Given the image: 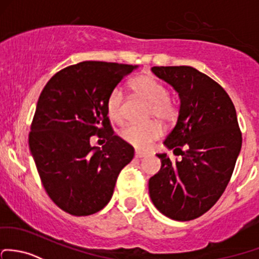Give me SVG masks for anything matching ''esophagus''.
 I'll list each match as a JSON object with an SVG mask.
<instances>
[{"mask_svg": "<svg viewBox=\"0 0 259 259\" xmlns=\"http://www.w3.org/2000/svg\"><path fill=\"white\" fill-rule=\"evenodd\" d=\"M146 154L145 152H141V151H135V157H138V159H141V157H145Z\"/></svg>", "mask_w": 259, "mask_h": 259, "instance_id": "1", "label": "esophagus"}]
</instances>
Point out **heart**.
I'll return each mask as SVG.
<instances>
[{
	"mask_svg": "<svg viewBox=\"0 0 259 259\" xmlns=\"http://www.w3.org/2000/svg\"><path fill=\"white\" fill-rule=\"evenodd\" d=\"M134 93L149 104L148 120L157 119L162 122L174 120L178 114L176 103L164 84L150 74H141L130 83ZM107 113L110 120L121 122L124 120V93L120 88H114L108 95ZM162 135V127L159 122L151 121L145 125H129L120 132V138L125 143L138 150H146L152 141Z\"/></svg>",
	"mask_w": 259,
	"mask_h": 259,
	"instance_id": "heart-1",
	"label": "heart"
}]
</instances>
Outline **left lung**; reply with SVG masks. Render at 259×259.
Returning <instances> with one entry per match:
<instances>
[{
    "instance_id": "left-lung-1",
    "label": "left lung",
    "mask_w": 259,
    "mask_h": 259,
    "mask_svg": "<svg viewBox=\"0 0 259 259\" xmlns=\"http://www.w3.org/2000/svg\"><path fill=\"white\" fill-rule=\"evenodd\" d=\"M180 98L179 118L165 139L182 160L156 154L161 168L149 180L155 207L175 221L202 216L221 197L241 151L242 134L232 100L208 75L187 65L152 67ZM181 147L187 150L182 152Z\"/></svg>"
}]
</instances>
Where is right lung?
Instances as JSON below:
<instances>
[{"label":"right lung","mask_w":259,"mask_h":259,"mask_svg":"<svg viewBox=\"0 0 259 259\" xmlns=\"http://www.w3.org/2000/svg\"><path fill=\"white\" fill-rule=\"evenodd\" d=\"M138 65L87 61L51 78L38 99L29 149L51 200L73 216H89L108 205L119 172L134 148L114 135L108 95ZM98 135L102 149L90 146Z\"/></svg>","instance_id":"obj_1"}]
</instances>
